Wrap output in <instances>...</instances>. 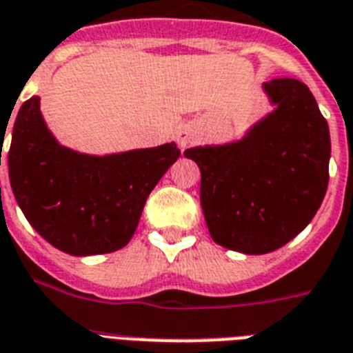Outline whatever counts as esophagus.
<instances>
[{"label": "esophagus", "mask_w": 353, "mask_h": 353, "mask_svg": "<svg viewBox=\"0 0 353 353\" xmlns=\"http://www.w3.org/2000/svg\"><path fill=\"white\" fill-rule=\"evenodd\" d=\"M176 139L177 145L185 150V148L190 147L192 143H194V139H196V130H194V127H190V125H181L176 132Z\"/></svg>", "instance_id": "34e87169"}]
</instances>
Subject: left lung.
Instances as JSON below:
<instances>
[{
	"instance_id": "obj_1",
	"label": "left lung",
	"mask_w": 353,
	"mask_h": 353,
	"mask_svg": "<svg viewBox=\"0 0 353 353\" xmlns=\"http://www.w3.org/2000/svg\"><path fill=\"white\" fill-rule=\"evenodd\" d=\"M274 110L239 141L186 148L201 170V208L212 239L268 254L306 228L328 186L330 132L305 83H263Z\"/></svg>"
}]
</instances>
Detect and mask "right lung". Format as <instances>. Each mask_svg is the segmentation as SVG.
<instances>
[{
    "mask_svg": "<svg viewBox=\"0 0 353 353\" xmlns=\"http://www.w3.org/2000/svg\"><path fill=\"white\" fill-rule=\"evenodd\" d=\"M179 154L176 143L79 154L57 143L34 96L14 123L8 177L19 208L45 241L70 256H96L130 241L148 194Z\"/></svg>",
    "mask_w": 353,
    "mask_h": 353,
    "instance_id": "add662e5",
    "label": "right lung"
}]
</instances>
